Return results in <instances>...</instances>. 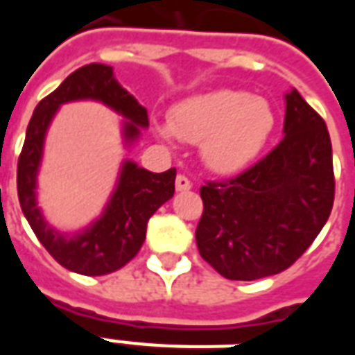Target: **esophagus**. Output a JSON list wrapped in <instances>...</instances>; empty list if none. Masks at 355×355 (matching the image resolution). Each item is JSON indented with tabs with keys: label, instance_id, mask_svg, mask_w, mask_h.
Returning <instances> with one entry per match:
<instances>
[{
	"label": "esophagus",
	"instance_id": "1",
	"mask_svg": "<svg viewBox=\"0 0 355 355\" xmlns=\"http://www.w3.org/2000/svg\"><path fill=\"white\" fill-rule=\"evenodd\" d=\"M175 188H177V192H188L192 188V182L184 175H178L177 180H175Z\"/></svg>",
	"mask_w": 355,
	"mask_h": 355
}]
</instances>
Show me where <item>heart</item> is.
I'll return each mask as SVG.
<instances>
[{"label": "heart", "instance_id": "b5f03b06", "mask_svg": "<svg viewBox=\"0 0 355 355\" xmlns=\"http://www.w3.org/2000/svg\"><path fill=\"white\" fill-rule=\"evenodd\" d=\"M275 129V114L264 98L236 89L193 94L171 108L169 125L157 137L201 142V159L216 175H238L251 167Z\"/></svg>", "mask_w": 355, "mask_h": 355}]
</instances>
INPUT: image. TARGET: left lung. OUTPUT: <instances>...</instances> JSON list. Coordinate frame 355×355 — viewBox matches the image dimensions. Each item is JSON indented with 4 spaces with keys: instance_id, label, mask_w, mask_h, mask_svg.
I'll return each instance as SVG.
<instances>
[{
    "instance_id": "left-lung-1",
    "label": "left lung",
    "mask_w": 355,
    "mask_h": 355,
    "mask_svg": "<svg viewBox=\"0 0 355 355\" xmlns=\"http://www.w3.org/2000/svg\"><path fill=\"white\" fill-rule=\"evenodd\" d=\"M196 243L226 279L279 274L327 223L335 200L325 121L297 89L285 94L283 140L241 175L201 186Z\"/></svg>"
}]
</instances>
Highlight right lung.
<instances>
[{
    "mask_svg": "<svg viewBox=\"0 0 355 355\" xmlns=\"http://www.w3.org/2000/svg\"><path fill=\"white\" fill-rule=\"evenodd\" d=\"M72 101H98L121 114L127 119L123 121L127 144H132L140 137V129L148 127L146 108L117 83L112 66L93 62L78 68L35 106L28 123L17 167L20 207L42 245L60 266L83 275L112 274L140 251L150 216L175 193L177 169L152 173L125 159L104 213L76 234L55 230L37 207V171L51 121L62 104Z\"/></svg>",
    "mask_w": 355,
    "mask_h": 355,
    "instance_id": "add662e5",
    "label": "right lung"
}]
</instances>
